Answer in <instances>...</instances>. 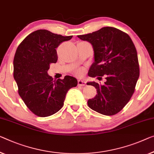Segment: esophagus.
<instances>
[{
	"mask_svg": "<svg viewBox=\"0 0 154 154\" xmlns=\"http://www.w3.org/2000/svg\"><path fill=\"white\" fill-rule=\"evenodd\" d=\"M78 85L79 86H85L86 85V82L84 80H78Z\"/></svg>",
	"mask_w": 154,
	"mask_h": 154,
	"instance_id": "1",
	"label": "esophagus"
}]
</instances>
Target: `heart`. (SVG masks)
I'll return each mask as SVG.
<instances>
[{
    "label": "heart",
    "instance_id": "obj_1",
    "mask_svg": "<svg viewBox=\"0 0 154 154\" xmlns=\"http://www.w3.org/2000/svg\"><path fill=\"white\" fill-rule=\"evenodd\" d=\"M77 74H78V75H81V74H82V70L78 71V72H77Z\"/></svg>",
    "mask_w": 154,
    "mask_h": 154
}]
</instances>
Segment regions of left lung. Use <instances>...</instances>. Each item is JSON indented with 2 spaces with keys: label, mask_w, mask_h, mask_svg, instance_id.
Here are the masks:
<instances>
[{
  "label": "left lung",
  "mask_w": 154,
  "mask_h": 154,
  "mask_svg": "<svg viewBox=\"0 0 154 154\" xmlns=\"http://www.w3.org/2000/svg\"><path fill=\"white\" fill-rule=\"evenodd\" d=\"M93 47L95 61L88 75L104 76V84L87 83L97 89L95 97L88 100L92 110L104 116L119 113L129 102L140 75L136 47L127 33L113 27H104L93 33L78 35Z\"/></svg>",
  "instance_id": "1"
}]
</instances>
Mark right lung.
<instances>
[{
  "instance_id": "add662e5",
  "label": "right lung",
  "mask_w": 154,
  "mask_h": 154,
  "mask_svg": "<svg viewBox=\"0 0 154 154\" xmlns=\"http://www.w3.org/2000/svg\"><path fill=\"white\" fill-rule=\"evenodd\" d=\"M72 36H63L46 29L34 31L18 45L14 58V78L20 97L27 107L38 117H48L63 106L70 88L77 80L66 75L53 80L48 75L50 64L57 61L56 48Z\"/></svg>"
}]
</instances>
